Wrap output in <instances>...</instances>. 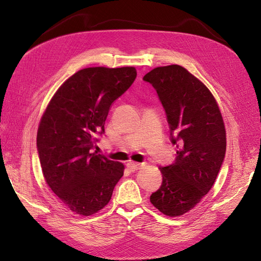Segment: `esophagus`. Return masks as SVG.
I'll return each instance as SVG.
<instances>
[{
  "instance_id": "34e87169",
  "label": "esophagus",
  "mask_w": 261,
  "mask_h": 261,
  "mask_svg": "<svg viewBox=\"0 0 261 261\" xmlns=\"http://www.w3.org/2000/svg\"><path fill=\"white\" fill-rule=\"evenodd\" d=\"M141 167H143V163H137V162H128V163H127V168H128L130 171L139 170Z\"/></svg>"
}]
</instances>
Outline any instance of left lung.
I'll list each match as a JSON object with an SVG mask.
<instances>
[{
    "label": "left lung",
    "mask_w": 261,
    "mask_h": 261,
    "mask_svg": "<svg viewBox=\"0 0 261 261\" xmlns=\"http://www.w3.org/2000/svg\"><path fill=\"white\" fill-rule=\"evenodd\" d=\"M143 80L155 89L177 148L175 161L160 168L162 184L150 201L165 216H181L207 195L219 174L226 150L224 123L212 93L184 67H156Z\"/></svg>",
    "instance_id": "1"
}]
</instances>
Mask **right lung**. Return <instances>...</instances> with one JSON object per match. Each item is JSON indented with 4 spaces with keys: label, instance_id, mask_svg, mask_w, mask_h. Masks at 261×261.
Instances as JSON below:
<instances>
[{
    "label": "right lung",
    "instance_id": "obj_1",
    "mask_svg": "<svg viewBox=\"0 0 261 261\" xmlns=\"http://www.w3.org/2000/svg\"><path fill=\"white\" fill-rule=\"evenodd\" d=\"M135 67L78 70L55 92L41 118L37 149L53 193L77 215L103 208L124 165L92 152L113 102L135 81Z\"/></svg>",
    "mask_w": 261,
    "mask_h": 261
}]
</instances>
